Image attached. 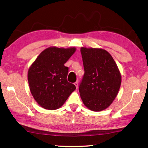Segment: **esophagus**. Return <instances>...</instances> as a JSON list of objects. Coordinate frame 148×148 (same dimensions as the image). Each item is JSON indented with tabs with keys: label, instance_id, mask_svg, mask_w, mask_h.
Returning <instances> with one entry per match:
<instances>
[{
	"label": "esophagus",
	"instance_id": "34e87169",
	"mask_svg": "<svg viewBox=\"0 0 148 148\" xmlns=\"http://www.w3.org/2000/svg\"><path fill=\"white\" fill-rule=\"evenodd\" d=\"M74 84L75 85V86H76V88H78V86H79V80H77V81L75 82L74 83Z\"/></svg>",
	"mask_w": 148,
	"mask_h": 148
}]
</instances>
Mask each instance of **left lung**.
Returning <instances> with one entry per match:
<instances>
[{
  "instance_id": "left-lung-1",
  "label": "left lung",
  "mask_w": 148,
  "mask_h": 148,
  "mask_svg": "<svg viewBox=\"0 0 148 148\" xmlns=\"http://www.w3.org/2000/svg\"><path fill=\"white\" fill-rule=\"evenodd\" d=\"M80 52L84 69L79 85L80 97L90 110H104L117 95L121 75L115 60L106 50L82 47Z\"/></svg>"
}]
</instances>
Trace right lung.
Here are the masks:
<instances>
[{
  "label": "right lung",
  "mask_w": 148,
  "mask_h": 148,
  "mask_svg": "<svg viewBox=\"0 0 148 148\" xmlns=\"http://www.w3.org/2000/svg\"><path fill=\"white\" fill-rule=\"evenodd\" d=\"M75 50L50 47L41 52L30 66L27 73L30 91L41 107L57 110L76 89L67 80L69 68L64 66Z\"/></svg>",
  "instance_id": "right-lung-1"
}]
</instances>
